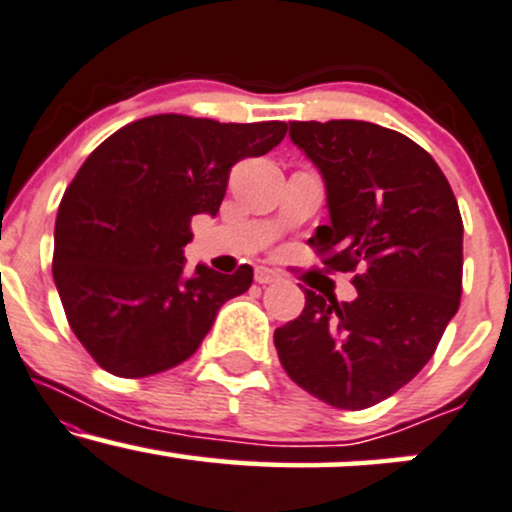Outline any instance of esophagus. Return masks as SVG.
Listing matches in <instances>:
<instances>
[{"label":"esophagus","instance_id":"34e87169","mask_svg":"<svg viewBox=\"0 0 512 512\" xmlns=\"http://www.w3.org/2000/svg\"><path fill=\"white\" fill-rule=\"evenodd\" d=\"M281 276L274 272V269H267V267H257L255 269V281L257 283H262V286H267V283H274V281H279Z\"/></svg>","mask_w":512,"mask_h":512}]
</instances>
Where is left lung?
Segmentation results:
<instances>
[{"label":"left lung","mask_w":512,"mask_h":512,"mask_svg":"<svg viewBox=\"0 0 512 512\" xmlns=\"http://www.w3.org/2000/svg\"><path fill=\"white\" fill-rule=\"evenodd\" d=\"M326 186L329 226L310 245L357 298L305 288V310L274 331L286 374L341 410L403 389L439 346L463 293V219L446 176L408 135L369 121H291Z\"/></svg>","instance_id":"left-lung-1"}]
</instances>
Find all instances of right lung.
Listing matches in <instances>:
<instances>
[{"mask_svg":"<svg viewBox=\"0 0 512 512\" xmlns=\"http://www.w3.org/2000/svg\"><path fill=\"white\" fill-rule=\"evenodd\" d=\"M283 121L219 123L157 114L109 135L66 188L54 226L52 274L66 319L109 374L140 379L188 360L252 267L219 274L183 248L195 214L217 217L231 166L262 157Z\"/></svg>","mask_w":512,"mask_h":512,"instance_id":"1","label":"right lung"}]
</instances>
